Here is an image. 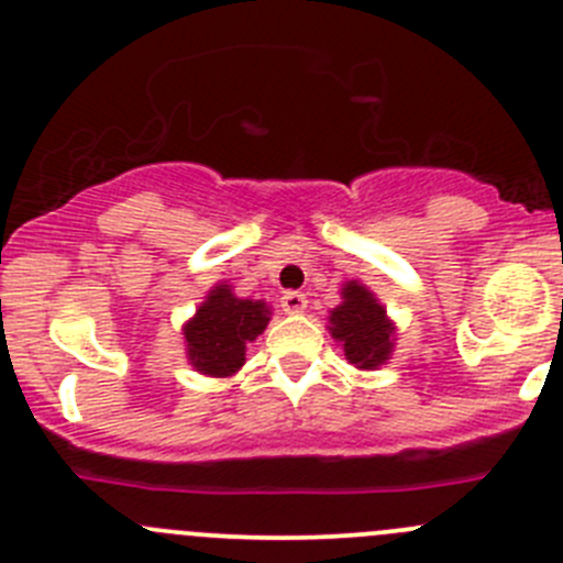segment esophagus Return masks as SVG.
<instances>
[{
  "instance_id": "esophagus-1",
  "label": "esophagus",
  "mask_w": 563,
  "mask_h": 563,
  "mask_svg": "<svg viewBox=\"0 0 563 563\" xmlns=\"http://www.w3.org/2000/svg\"><path fill=\"white\" fill-rule=\"evenodd\" d=\"M280 306H283V311H286V313H302L308 308V299H306V294L286 291L280 297Z\"/></svg>"
}]
</instances>
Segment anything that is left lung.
<instances>
[{"instance_id":"left-lung-1","label":"left lung","mask_w":563,"mask_h":563,"mask_svg":"<svg viewBox=\"0 0 563 563\" xmlns=\"http://www.w3.org/2000/svg\"><path fill=\"white\" fill-rule=\"evenodd\" d=\"M330 333L341 341L344 355L358 369L386 364L394 346V324L375 294L358 280L341 288V306L330 311Z\"/></svg>"}]
</instances>
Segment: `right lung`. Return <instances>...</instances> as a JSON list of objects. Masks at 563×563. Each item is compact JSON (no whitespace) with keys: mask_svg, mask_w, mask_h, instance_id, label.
Segmentation results:
<instances>
[{"mask_svg":"<svg viewBox=\"0 0 563 563\" xmlns=\"http://www.w3.org/2000/svg\"><path fill=\"white\" fill-rule=\"evenodd\" d=\"M269 317L272 311L264 299H241L233 288L219 283L183 328L188 361L202 375H233L246 361V341L264 333Z\"/></svg>","mask_w":563,"mask_h":563,"instance_id":"obj_1","label":"right lung"}]
</instances>
